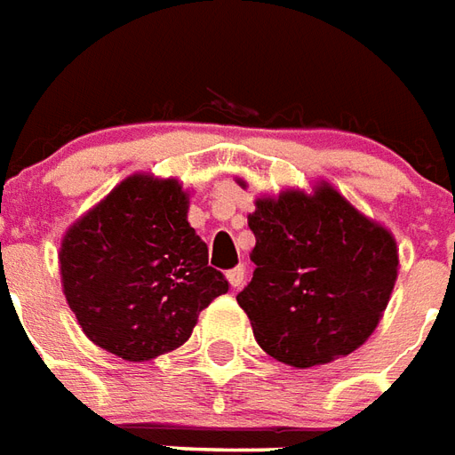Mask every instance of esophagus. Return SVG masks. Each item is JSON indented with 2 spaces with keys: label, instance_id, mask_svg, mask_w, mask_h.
Wrapping results in <instances>:
<instances>
[{
  "label": "esophagus",
  "instance_id": "obj_1",
  "mask_svg": "<svg viewBox=\"0 0 455 455\" xmlns=\"http://www.w3.org/2000/svg\"><path fill=\"white\" fill-rule=\"evenodd\" d=\"M227 279H228V284H231L234 289L243 287V282H245V267H243V265H238V267H234V270H228Z\"/></svg>",
  "mask_w": 455,
  "mask_h": 455
}]
</instances>
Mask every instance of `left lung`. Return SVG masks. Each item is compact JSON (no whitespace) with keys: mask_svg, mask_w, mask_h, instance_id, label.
<instances>
[{"mask_svg":"<svg viewBox=\"0 0 455 455\" xmlns=\"http://www.w3.org/2000/svg\"><path fill=\"white\" fill-rule=\"evenodd\" d=\"M253 279L236 301L265 352L296 369L352 355L376 331L398 277L390 231L328 183L260 197L248 217Z\"/></svg>","mask_w":455,"mask_h":455,"instance_id":"obj_1","label":"left lung"}]
</instances>
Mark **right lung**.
<instances>
[{
  "instance_id": "add662e5",
  "label": "right lung",
  "mask_w": 455,
  "mask_h": 455,
  "mask_svg": "<svg viewBox=\"0 0 455 455\" xmlns=\"http://www.w3.org/2000/svg\"><path fill=\"white\" fill-rule=\"evenodd\" d=\"M188 204L173 178L134 173L67 231L62 289L93 345L127 362L166 355L227 294V277L207 265V243L188 224Z\"/></svg>"
}]
</instances>
